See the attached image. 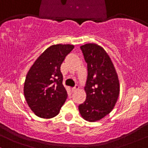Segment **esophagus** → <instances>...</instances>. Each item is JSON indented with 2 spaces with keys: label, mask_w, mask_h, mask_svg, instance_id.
Segmentation results:
<instances>
[{
  "label": "esophagus",
  "mask_w": 148,
  "mask_h": 148,
  "mask_svg": "<svg viewBox=\"0 0 148 148\" xmlns=\"http://www.w3.org/2000/svg\"><path fill=\"white\" fill-rule=\"evenodd\" d=\"M78 90H79V85H76V86L74 87V88H72V92H74L77 91Z\"/></svg>",
  "instance_id": "esophagus-1"
}]
</instances>
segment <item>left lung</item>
<instances>
[{
  "label": "left lung",
  "mask_w": 148,
  "mask_h": 148,
  "mask_svg": "<svg viewBox=\"0 0 148 148\" xmlns=\"http://www.w3.org/2000/svg\"><path fill=\"white\" fill-rule=\"evenodd\" d=\"M88 63V79L85 92L86 99L79 105L81 117L96 122L111 112L118 99L120 85L111 58L103 47L96 43L81 46Z\"/></svg>",
  "instance_id": "left-lung-1"
}]
</instances>
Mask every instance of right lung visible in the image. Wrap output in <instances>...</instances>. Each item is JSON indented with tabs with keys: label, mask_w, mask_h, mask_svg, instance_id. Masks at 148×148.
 <instances>
[{
	"label": "right lung",
	"mask_w": 148,
	"mask_h": 148,
	"mask_svg": "<svg viewBox=\"0 0 148 148\" xmlns=\"http://www.w3.org/2000/svg\"><path fill=\"white\" fill-rule=\"evenodd\" d=\"M74 47L70 44L51 45L28 71L23 92L28 106L37 116H56L66 101L67 91L63 85L60 65Z\"/></svg>",
	"instance_id": "1"
}]
</instances>
